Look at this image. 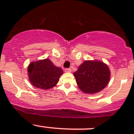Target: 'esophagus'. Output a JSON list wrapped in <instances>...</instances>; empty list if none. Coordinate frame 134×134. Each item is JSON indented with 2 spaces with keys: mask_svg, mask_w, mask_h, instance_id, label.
Segmentation results:
<instances>
[{
  "mask_svg": "<svg viewBox=\"0 0 134 134\" xmlns=\"http://www.w3.org/2000/svg\"><path fill=\"white\" fill-rule=\"evenodd\" d=\"M65 72H71V69H65Z\"/></svg>",
  "mask_w": 134,
  "mask_h": 134,
  "instance_id": "obj_1",
  "label": "esophagus"
}]
</instances>
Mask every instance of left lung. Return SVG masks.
I'll return each instance as SVG.
<instances>
[{
    "mask_svg": "<svg viewBox=\"0 0 134 134\" xmlns=\"http://www.w3.org/2000/svg\"><path fill=\"white\" fill-rule=\"evenodd\" d=\"M108 66L99 60H86L74 72L80 90L87 94H94L102 91L110 79Z\"/></svg>",
    "mask_w": 134,
    "mask_h": 134,
    "instance_id": "obj_1",
    "label": "left lung"
}]
</instances>
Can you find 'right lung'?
Wrapping results in <instances>:
<instances>
[{"label":"right lung","mask_w":134,"mask_h":134,"mask_svg":"<svg viewBox=\"0 0 134 134\" xmlns=\"http://www.w3.org/2000/svg\"><path fill=\"white\" fill-rule=\"evenodd\" d=\"M63 70L56 67L49 59L31 62L28 66V75L30 83L41 90H49L58 82Z\"/></svg>","instance_id":"right-lung-1"}]
</instances>
